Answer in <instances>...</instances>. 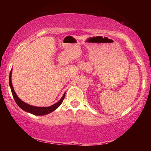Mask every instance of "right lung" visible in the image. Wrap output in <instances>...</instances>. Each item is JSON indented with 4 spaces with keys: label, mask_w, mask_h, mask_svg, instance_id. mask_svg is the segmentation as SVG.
<instances>
[{
    "label": "right lung",
    "mask_w": 151,
    "mask_h": 151,
    "mask_svg": "<svg viewBox=\"0 0 151 151\" xmlns=\"http://www.w3.org/2000/svg\"><path fill=\"white\" fill-rule=\"evenodd\" d=\"M11 76H12V70H11V73H10V75H9V85H10V87H11L12 96H13L14 101L17 104V105L19 106L20 109L27 112H29V113H31L32 114H35V115H37V116H42V115H45V114H49L50 112L55 111V110L57 109L61 104H62L64 99H65L66 93H64L62 98H61L60 100L57 102V103H56L55 104H52V105H51L50 106L39 107V106H35L30 105V104L24 103V101H22L21 99H20L19 97L17 96V94H16V93H15L13 86H12Z\"/></svg>",
    "instance_id": "right-lung-1"
}]
</instances>
